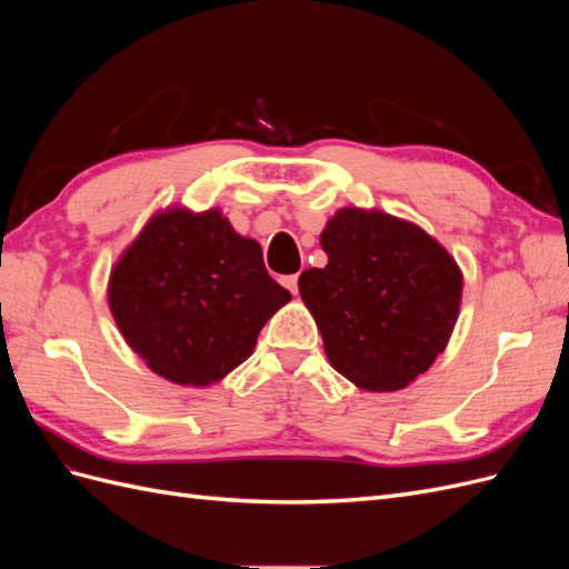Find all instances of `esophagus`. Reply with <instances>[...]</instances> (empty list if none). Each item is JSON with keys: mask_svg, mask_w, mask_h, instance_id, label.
Here are the masks:
<instances>
[{"mask_svg": "<svg viewBox=\"0 0 569 569\" xmlns=\"http://www.w3.org/2000/svg\"><path fill=\"white\" fill-rule=\"evenodd\" d=\"M280 282L291 291V295H297L299 291V274H284V278H280Z\"/></svg>", "mask_w": 569, "mask_h": 569, "instance_id": "esophagus-1", "label": "esophagus"}]
</instances>
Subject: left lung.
Wrapping results in <instances>:
<instances>
[{
  "label": "left lung",
  "instance_id": "left-lung-1",
  "mask_svg": "<svg viewBox=\"0 0 569 569\" xmlns=\"http://www.w3.org/2000/svg\"><path fill=\"white\" fill-rule=\"evenodd\" d=\"M325 268L299 291L330 366L366 391H399L432 368L458 320L462 272L432 234L377 209H339L320 234Z\"/></svg>",
  "mask_w": 569,
  "mask_h": 569
}]
</instances>
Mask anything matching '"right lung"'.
Wrapping results in <instances>:
<instances>
[{
	"label": "right lung",
	"mask_w": 569,
	"mask_h": 569,
	"mask_svg": "<svg viewBox=\"0 0 569 569\" xmlns=\"http://www.w3.org/2000/svg\"><path fill=\"white\" fill-rule=\"evenodd\" d=\"M109 308L149 370L182 387H211L253 353L258 332L291 299L256 239L220 209L153 213L109 274Z\"/></svg>",
	"instance_id": "obj_1"
}]
</instances>
